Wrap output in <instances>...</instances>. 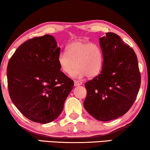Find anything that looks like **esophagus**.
<instances>
[{
    "label": "esophagus",
    "mask_w": 150,
    "mask_h": 150,
    "mask_svg": "<svg viewBox=\"0 0 150 150\" xmlns=\"http://www.w3.org/2000/svg\"><path fill=\"white\" fill-rule=\"evenodd\" d=\"M83 84V82L79 81H74V86L76 87V86H80Z\"/></svg>",
    "instance_id": "34e87169"
}]
</instances>
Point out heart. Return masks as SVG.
<instances>
[{"label": "heart", "instance_id": "1", "mask_svg": "<svg viewBox=\"0 0 150 150\" xmlns=\"http://www.w3.org/2000/svg\"><path fill=\"white\" fill-rule=\"evenodd\" d=\"M103 52L99 45L76 41L66 47V52L59 53L57 62L61 70L72 76L82 79L95 77L100 74L103 65Z\"/></svg>", "mask_w": 150, "mask_h": 150}]
</instances>
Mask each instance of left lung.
Masks as SVG:
<instances>
[{
  "label": "left lung",
  "mask_w": 150,
  "mask_h": 150,
  "mask_svg": "<svg viewBox=\"0 0 150 150\" xmlns=\"http://www.w3.org/2000/svg\"><path fill=\"white\" fill-rule=\"evenodd\" d=\"M103 65L100 74L85 84L83 105L96 120L107 122L124 115L134 103L141 85L137 55L119 35L100 38Z\"/></svg>",
  "instance_id": "8db88e82"
}]
</instances>
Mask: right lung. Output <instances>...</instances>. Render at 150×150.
Returning <instances> with one entry per match:
<instances>
[{
  "label": "right lung",
  "mask_w": 150,
  "mask_h": 150,
  "mask_svg": "<svg viewBox=\"0 0 150 150\" xmlns=\"http://www.w3.org/2000/svg\"><path fill=\"white\" fill-rule=\"evenodd\" d=\"M50 35L30 39L18 47L9 59L7 76L9 96L28 120L48 124L63 111L74 81L61 71L60 53Z\"/></svg>",
  "instance_id": "1"
}]
</instances>
